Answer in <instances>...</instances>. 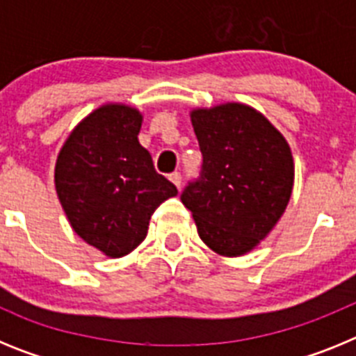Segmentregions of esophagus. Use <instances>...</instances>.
<instances>
[{"instance_id": "esophagus-1", "label": "esophagus", "mask_w": 356, "mask_h": 356, "mask_svg": "<svg viewBox=\"0 0 356 356\" xmlns=\"http://www.w3.org/2000/svg\"><path fill=\"white\" fill-rule=\"evenodd\" d=\"M169 180H171L172 184H175L178 188L181 187V175H180V172H178V171L171 172V175H169Z\"/></svg>"}]
</instances>
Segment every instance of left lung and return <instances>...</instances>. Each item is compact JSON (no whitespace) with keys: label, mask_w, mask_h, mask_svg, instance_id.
<instances>
[{"label":"left lung","mask_w":356,"mask_h":356,"mask_svg":"<svg viewBox=\"0 0 356 356\" xmlns=\"http://www.w3.org/2000/svg\"><path fill=\"white\" fill-rule=\"evenodd\" d=\"M203 163L181 191L210 250L237 257L253 250L291 200L294 162L287 140L262 114L241 103L194 110Z\"/></svg>","instance_id":"obj_1"}]
</instances>
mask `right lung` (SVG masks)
Segmentation results:
<instances>
[{"mask_svg":"<svg viewBox=\"0 0 356 356\" xmlns=\"http://www.w3.org/2000/svg\"><path fill=\"white\" fill-rule=\"evenodd\" d=\"M140 122L127 105L99 106L72 130L56 160V194L72 229L115 259L139 246L153 212L178 194L139 144Z\"/></svg>","mask_w":356,"mask_h":356,"instance_id":"obj_1","label":"right lung"}]
</instances>
